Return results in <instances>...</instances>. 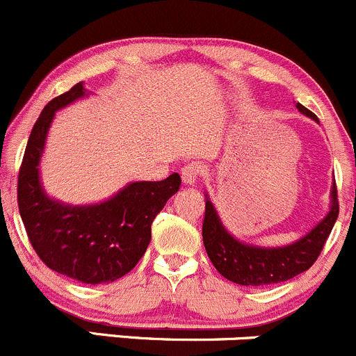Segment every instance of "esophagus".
<instances>
[{"mask_svg":"<svg viewBox=\"0 0 356 356\" xmlns=\"http://www.w3.org/2000/svg\"><path fill=\"white\" fill-rule=\"evenodd\" d=\"M202 166L197 161H192V163L185 164L181 168V179L185 185H193L200 177H202Z\"/></svg>","mask_w":356,"mask_h":356,"instance_id":"esophagus-1","label":"esophagus"}]
</instances>
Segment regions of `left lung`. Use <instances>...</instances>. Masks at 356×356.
<instances>
[{
  "label": "left lung",
  "mask_w": 356,
  "mask_h": 356,
  "mask_svg": "<svg viewBox=\"0 0 356 356\" xmlns=\"http://www.w3.org/2000/svg\"><path fill=\"white\" fill-rule=\"evenodd\" d=\"M296 108L300 113L318 122L317 116L305 106L296 102ZM331 199V211L312 232L300 238L296 243L280 248L252 247L234 240L221 225L214 205L207 199L202 222L205 252L221 276L241 286H266L291 280L314 266L332 232L339 214L336 181L332 185Z\"/></svg>",
  "instance_id": "obj_1"
}]
</instances>
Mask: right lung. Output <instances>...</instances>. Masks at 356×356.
I'll return each instance as SVG.
<instances>
[{
    "label": "right lung",
    "mask_w": 356,
    "mask_h": 356,
    "mask_svg": "<svg viewBox=\"0 0 356 356\" xmlns=\"http://www.w3.org/2000/svg\"><path fill=\"white\" fill-rule=\"evenodd\" d=\"M82 82L42 109L18 171L17 200L29 241L49 269L86 284L111 283L130 273L151 241V226L181 178L135 181L108 202L72 207L51 200L39 181V159L54 111L83 96Z\"/></svg>",
    "instance_id": "right-lung-1"
}]
</instances>
